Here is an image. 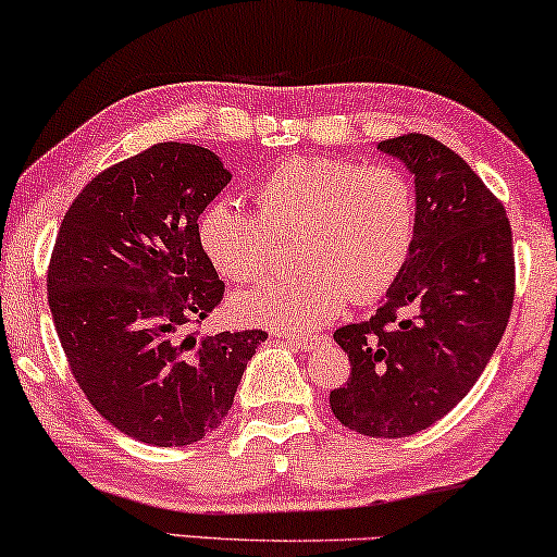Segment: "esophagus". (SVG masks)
I'll return each instance as SVG.
<instances>
[{
    "instance_id": "1",
    "label": "esophagus",
    "mask_w": 557,
    "mask_h": 557,
    "mask_svg": "<svg viewBox=\"0 0 557 557\" xmlns=\"http://www.w3.org/2000/svg\"><path fill=\"white\" fill-rule=\"evenodd\" d=\"M281 341L294 345V348H301V350H314L317 343H320V337H305V335H281Z\"/></svg>"
}]
</instances>
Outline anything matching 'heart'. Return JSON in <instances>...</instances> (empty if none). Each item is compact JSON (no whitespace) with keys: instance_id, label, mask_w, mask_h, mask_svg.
<instances>
[{"instance_id":"b5f03b06","label":"heart","mask_w":557,"mask_h":557,"mask_svg":"<svg viewBox=\"0 0 557 557\" xmlns=\"http://www.w3.org/2000/svg\"><path fill=\"white\" fill-rule=\"evenodd\" d=\"M256 209L216 199L201 214L199 243L227 281L245 284L271 265L273 233H299L305 271L271 278L230 299L235 320L312 332L341 314L350 296L375 299L399 278L417 235L414 186L394 165L296 156L252 186Z\"/></svg>"}]
</instances>
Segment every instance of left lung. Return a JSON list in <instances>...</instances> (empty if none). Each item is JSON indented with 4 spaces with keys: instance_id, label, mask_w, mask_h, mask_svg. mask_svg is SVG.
Here are the masks:
<instances>
[{
    "instance_id": "obj_1",
    "label": "left lung",
    "mask_w": 557,
    "mask_h": 557,
    "mask_svg": "<svg viewBox=\"0 0 557 557\" xmlns=\"http://www.w3.org/2000/svg\"><path fill=\"white\" fill-rule=\"evenodd\" d=\"M379 150L414 176L417 235L379 312L335 332L350 381L330 407L360 435L407 437L443 420L499 348L515 250L502 201L458 153L428 135L381 140Z\"/></svg>"
}]
</instances>
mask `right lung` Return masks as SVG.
<instances>
[{
    "mask_svg": "<svg viewBox=\"0 0 557 557\" xmlns=\"http://www.w3.org/2000/svg\"><path fill=\"white\" fill-rule=\"evenodd\" d=\"M230 184L212 150L161 143L99 173L58 230L48 305L94 409L140 443L182 447L220 428L265 332L199 337L222 301L199 214Z\"/></svg>",
    "mask_w": 557,
    "mask_h": 557,
    "instance_id": "add662e5",
    "label": "right lung"
}]
</instances>
